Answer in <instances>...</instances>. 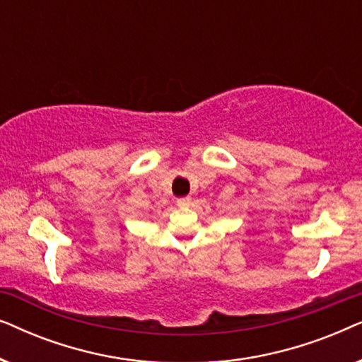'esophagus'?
Segmentation results:
<instances>
[{"instance_id": "esophagus-1", "label": "esophagus", "mask_w": 362, "mask_h": 362, "mask_svg": "<svg viewBox=\"0 0 362 362\" xmlns=\"http://www.w3.org/2000/svg\"><path fill=\"white\" fill-rule=\"evenodd\" d=\"M176 204L185 207V206H189L191 204V197L186 196V197H180V199H176Z\"/></svg>"}]
</instances>
